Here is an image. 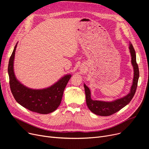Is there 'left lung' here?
<instances>
[{"mask_svg":"<svg viewBox=\"0 0 149 149\" xmlns=\"http://www.w3.org/2000/svg\"><path fill=\"white\" fill-rule=\"evenodd\" d=\"M130 49L132 57L131 62L134 67V76L133 79V84L131 88V92L127 95L113 102L93 101L91 99V91L89 90L88 87L84 84L87 105L89 108V110L94 114L101 116H111L120 110L122 108L130 103L133 98L136 90L140 73L139 68H138V66L136 61L135 51L132 44L131 42L130 44Z\"/></svg>","mask_w":149,"mask_h":149,"instance_id":"obj_1","label":"left lung"}]
</instances>
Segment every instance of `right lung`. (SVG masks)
Masks as SVG:
<instances>
[{"mask_svg":"<svg viewBox=\"0 0 149 149\" xmlns=\"http://www.w3.org/2000/svg\"><path fill=\"white\" fill-rule=\"evenodd\" d=\"M17 45L10 57L8 68L9 86L14 97L18 104L31 111L42 114L53 112L61 104L65 88L71 75H66L52 86L41 90H33L25 87L17 80L14 73L13 64Z\"/></svg>","mask_w":149,"mask_h":149,"instance_id":"1","label":"right lung"}]
</instances>
